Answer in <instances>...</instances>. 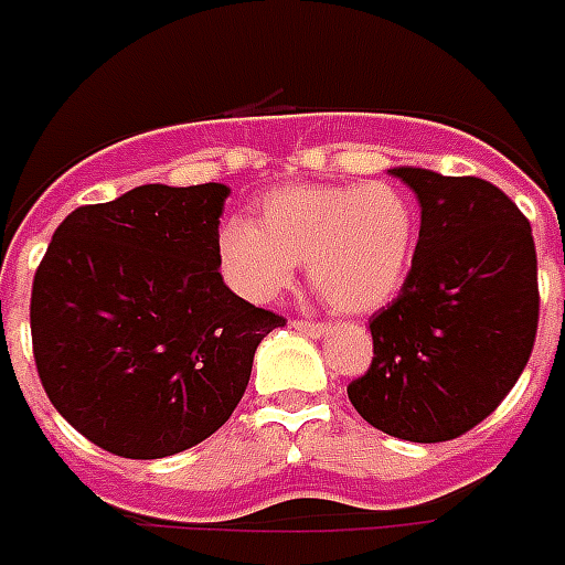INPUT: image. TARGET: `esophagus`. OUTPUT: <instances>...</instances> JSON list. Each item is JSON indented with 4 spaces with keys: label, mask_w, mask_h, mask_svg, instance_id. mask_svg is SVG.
<instances>
[{
    "label": "esophagus",
    "mask_w": 565,
    "mask_h": 565,
    "mask_svg": "<svg viewBox=\"0 0 565 565\" xmlns=\"http://www.w3.org/2000/svg\"><path fill=\"white\" fill-rule=\"evenodd\" d=\"M291 328L300 330V333H307V337H324V333H328V324H321V321H307V318H295Z\"/></svg>",
    "instance_id": "obj_1"
}]
</instances>
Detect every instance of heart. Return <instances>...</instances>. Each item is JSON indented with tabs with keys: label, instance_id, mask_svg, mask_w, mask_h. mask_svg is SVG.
<instances>
[{
	"label": "heart",
	"instance_id": "obj_1",
	"mask_svg": "<svg viewBox=\"0 0 565 565\" xmlns=\"http://www.w3.org/2000/svg\"><path fill=\"white\" fill-rule=\"evenodd\" d=\"M419 220L398 184H291L270 190L253 226L217 232V265L232 291L253 303L277 300L307 265V277L339 312H375L396 298L417 256Z\"/></svg>",
	"mask_w": 565,
	"mask_h": 565
}]
</instances>
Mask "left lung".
Returning <instances> with one entry per match:
<instances>
[{"instance_id": "1", "label": "left lung", "mask_w": 565, "mask_h": 565, "mask_svg": "<svg viewBox=\"0 0 565 565\" xmlns=\"http://www.w3.org/2000/svg\"><path fill=\"white\" fill-rule=\"evenodd\" d=\"M417 193L419 241L405 286L369 321L375 358L348 384L369 426L414 444L489 417L524 372L540 324L527 217L482 178L396 167Z\"/></svg>"}]
</instances>
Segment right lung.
Wrapping results in <instances>:
<instances>
[{"label":"right lung","mask_w":565,"mask_h":565,"mask_svg":"<svg viewBox=\"0 0 565 565\" xmlns=\"http://www.w3.org/2000/svg\"><path fill=\"white\" fill-rule=\"evenodd\" d=\"M226 184H142L71 211L32 282V351L53 408L106 452L163 459L237 408L286 318L217 265Z\"/></svg>","instance_id":"obj_1"}]
</instances>
